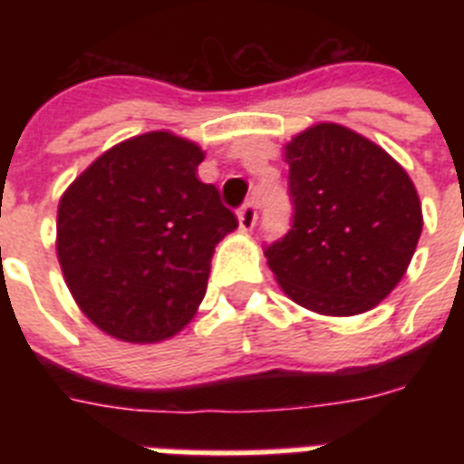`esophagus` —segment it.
<instances>
[{
  "mask_svg": "<svg viewBox=\"0 0 464 464\" xmlns=\"http://www.w3.org/2000/svg\"><path fill=\"white\" fill-rule=\"evenodd\" d=\"M237 218H239V229L241 232H251L256 227V220H257V211L253 204H246V207L239 208L237 213Z\"/></svg>",
  "mask_w": 464,
  "mask_h": 464,
  "instance_id": "1",
  "label": "esophagus"
}]
</instances>
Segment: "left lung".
<instances>
[{
	"label": "left lung",
	"instance_id": "left-lung-1",
	"mask_svg": "<svg viewBox=\"0 0 464 464\" xmlns=\"http://www.w3.org/2000/svg\"><path fill=\"white\" fill-rule=\"evenodd\" d=\"M293 227L265 251L281 290L321 315H358L395 290L423 232L413 181L362 134L318 122L283 146Z\"/></svg>",
	"mask_w": 464,
	"mask_h": 464
}]
</instances>
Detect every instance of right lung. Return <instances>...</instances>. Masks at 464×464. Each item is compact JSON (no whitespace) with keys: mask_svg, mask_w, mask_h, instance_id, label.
I'll return each instance as SVG.
<instances>
[{"mask_svg":"<svg viewBox=\"0 0 464 464\" xmlns=\"http://www.w3.org/2000/svg\"><path fill=\"white\" fill-rule=\"evenodd\" d=\"M204 150L167 130L104 150L57 204V260L88 321L127 343H158L195 318L216 244L235 213L197 179Z\"/></svg>","mask_w":464,"mask_h":464,"instance_id":"obj_1","label":"right lung"}]
</instances>
